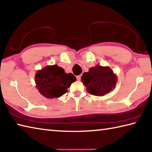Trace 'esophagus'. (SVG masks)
<instances>
[{
	"instance_id": "34e87169",
	"label": "esophagus",
	"mask_w": 152,
	"mask_h": 152,
	"mask_svg": "<svg viewBox=\"0 0 152 152\" xmlns=\"http://www.w3.org/2000/svg\"><path fill=\"white\" fill-rule=\"evenodd\" d=\"M76 78H77V80H80V79H81V75L77 76H76Z\"/></svg>"
}]
</instances>
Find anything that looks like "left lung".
<instances>
[{
  "mask_svg": "<svg viewBox=\"0 0 152 152\" xmlns=\"http://www.w3.org/2000/svg\"><path fill=\"white\" fill-rule=\"evenodd\" d=\"M81 80L90 94L102 96L114 88L117 78L109 67L96 66L82 74Z\"/></svg>",
  "mask_w": 152,
  "mask_h": 152,
  "instance_id": "8db88e82",
  "label": "left lung"
}]
</instances>
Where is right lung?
Returning <instances> with one entry per match:
<instances>
[{
	"label": "right lung",
	"instance_id": "1",
	"mask_svg": "<svg viewBox=\"0 0 152 152\" xmlns=\"http://www.w3.org/2000/svg\"><path fill=\"white\" fill-rule=\"evenodd\" d=\"M76 80L72 74L65 73L64 69L57 65L49 66L35 76V82L39 92L47 98H58L68 92L67 88Z\"/></svg>",
	"mask_w": 152,
	"mask_h": 152
}]
</instances>
